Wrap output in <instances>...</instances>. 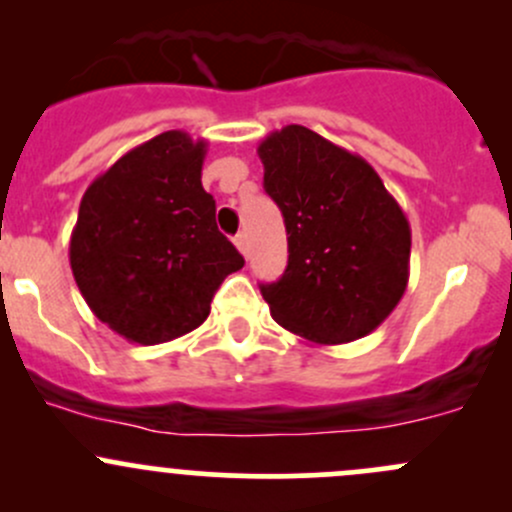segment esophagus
Returning a JSON list of instances; mask_svg holds the SVG:
<instances>
[{
  "mask_svg": "<svg viewBox=\"0 0 512 512\" xmlns=\"http://www.w3.org/2000/svg\"><path fill=\"white\" fill-rule=\"evenodd\" d=\"M235 245H237V250H240L242 255L247 257V252H250V242H247L245 232H240V235H235Z\"/></svg>",
  "mask_w": 512,
  "mask_h": 512,
  "instance_id": "34e87169",
  "label": "esophagus"
}]
</instances>
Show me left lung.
I'll return each mask as SVG.
<instances>
[{
    "instance_id": "8db88e82",
    "label": "left lung",
    "mask_w": 512,
    "mask_h": 512,
    "mask_svg": "<svg viewBox=\"0 0 512 512\" xmlns=\"http://www.w3.org/2000/svg\"><path fill=\"white\" fill-rule=\"evenodd\" d=\"M257 156L287 227L285 275L260 285L272 319L327 347L374 332L409 285L404 210L364 158L297 123L270 133Z\"/></svg>"
}]
</instances>
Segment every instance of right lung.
Returning <instances> with one entry per match:
<instances>
[{"mask_svg":"<svg viewBox=\"0 0 512 512\" xmlns=\"http://www.w3.org/2000/svg\"><path fill=\"white\" fill-rule=\"evenodd\" d=\"M208 141L165 131L86 188L69 242L91 312L136 344H160L208 319L223 280L245 265L215 225L200 175Z\"/></svg>","mask_w":512,"mask_h":512,"instance_id":"1","label":"right lung"}]
</instances>
